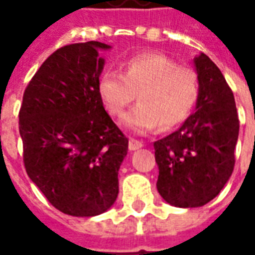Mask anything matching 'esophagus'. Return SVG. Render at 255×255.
Masks as SVG:
<instances>
[{"instance_id": "obj_1", "label": "esophagus", "mask_w": 255, "mask_h": 255, "mask_svg": "<svg viewBox=\"0 0 255 255\" xmlns=\"http://www.w3.org/2000/svg\"><path fill=\"white\" fill-rule=\"evenodd\" d=\"M128 147L129 150H138L140 147H143V143L142 142H139L136 139H129V142H128Z\"/></svg>"}]
</instances>
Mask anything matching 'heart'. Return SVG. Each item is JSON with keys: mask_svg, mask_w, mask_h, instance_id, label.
I'll use <instances>...</instances> for the list:
<instances>
[{"mask_svg": "<svg viewBox=\"0 0 255 255\" xmlns=\"http://www.w3.org/2000/svg\"><path fill=\"white\" fill-rule=\"evenodd\" d=\"M98 93L112 115H120L138 93V105L120 117L132 132L146 133L160 126L171 129L183 123L199 97V80L191 68L179 67L160 53H143L124 63V72L108 69L101 75Z\"/></svg>", "mask_w": 255, "mask_h": 255, "instance_id": "1", "label": "heart"}]
</instances>
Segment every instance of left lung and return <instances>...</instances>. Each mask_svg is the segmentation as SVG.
<instances>
[{
    "instance_id": "1",
    "label": "left lung",
    "mask_w": 255,
    "mask_h": 255,
    "mask_svg": "<svg viewBox=\"0 0 255 255\" xmlns=\"http://www.w3.org/2000/svg\"><path fill=\"white\" fill-rule=\"evenodd\" d=\"M195 111L177 131L154 142L157 190L176 208H199L219 195L232 175L239 119L235 98L217 65L199 53Z\"/></svg>"
}]
</instances>
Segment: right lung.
<instances>
[{"label":"right lung","instance_id":"add662e5","mask_svg":"<svg viewBox=\"0 0 255 255\" xmlns=\"http://www.w3.org/2000/svg\"><path fill=\"white\" fill-rule=\"evenodd\" d=\"M111 47L90 41L56 50L31 79L20 108L27 175L54 208L75 217L111 209L128 151L98 93L100 53Z\"/></svg>","mask_w":255,"mask_h":255}]
</instances>
